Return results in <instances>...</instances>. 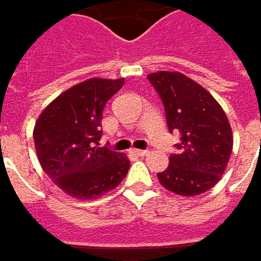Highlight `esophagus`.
<instances>
[{
  "label": "esophagus",
  "mask_w": 261,
  "mask_h": 261,
  "mask_svg": "<svg viewBox=\"0 0 261 261\" xmlns=\"http://www.w3.org/2000/svg\"><path fill=\"white\" fill-rule=\"evenodd\" d=\"M134 154H136V155L139 156H144L148 154V151H146V149H134Z\"/></svg>",
  "instance_id": "34e87169"
}]
</instances>
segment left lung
I'll use <instances>...</instances> for the list:
<instances>
[{
	"instance_id": "8db88e82",
	"label": "left lung",
	"mask_w": 261,
	"mask_h": 261,
	"mask_svg": "<svg viewBox=\"0 0 261 261\" xmlns=\"http://www.w3.org/2000/svg\"><path fill=\"white\" fill-rule=\"evenodd\" d=\"M166 109L170 132L178 130V154L158 173V181L175 195L207 192L225 173L232 152V130L225 112L200 84L181 72L160 71L148 75Z\"/></svg>"
}]
</instances>
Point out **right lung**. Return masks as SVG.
<instances>
[{"label":"right lung","mask_w":261,"mask_h":261,"mask_svg":"<svg viewBox=\"0 0 261 261\" xmlns=\"http://www.w3.org/2000/svg\"><path fill=\"white\" fill-rule=\"evenodd\" d=\"M125 78H90L59 94L40 113L33 130L46 174L74 199H97L122 183L130 167L125 154L100 146L106 103Z\"/></svg>","instance_id":"add662e5"}]
</instances>
